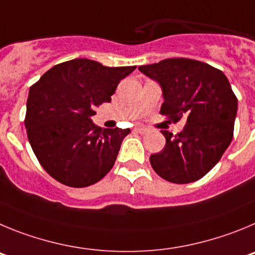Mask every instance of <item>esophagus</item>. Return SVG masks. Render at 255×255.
<instances>
[{"mask_svg": "<svg viewBox=\"0 0 255 255\" xmlns=\"http://www.w3.org/2000/svg\"><path fill=\"white\" fill-rule=\"evenodd\" d=\"M134 130L138 133H141V134H144V133L148 132L147 128H144V127H137V128H134Z\"/></svg>", "mask_w": 255, "mask_h": 255, "instance_id": "esophagus-1", "label": "esophagus"}]
</instances>
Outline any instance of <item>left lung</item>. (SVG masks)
<instances>
[{
    "label": "left lung",
    "mask_w": 255,
    "mask_h": 255,
    "mask_svg": "<svg viewBox=\"0 0 255 255\" xmlns=\"http://www.w3.org/2000/svg\"><path fill=\"white\" fill-rule=\"evenodd\" d=\"M138 70L160 85L164 103L160 113L173 122L185 118L182 132L161 130L165 147L150 156L153 170L176 184L205 176L229 147L238 99L224 72L188 58H167Z\"/></svg>",
    "instance_id": "obj_1"
}]
</instances>
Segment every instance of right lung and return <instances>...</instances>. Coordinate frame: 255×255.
<instances>
[{"label": "right lung", "mask_w": 255, "mask_h": 255, "mask_svg": "<svg viewBox=\"0 0 255 255\" xmlns=\"http://www.w3.org/2000/svg\"><path fill=\"white\" fill-rule=\"evenodd\" d=\"M136 66L107 67L76 58L54 66L29 90L27 138L36 159L52 178L82 188L104 178L116 162L129 128H100L91 117L109 103L121 80Z\"/></svg>", "instance_id": "right-lung-1"}]
</instances>
